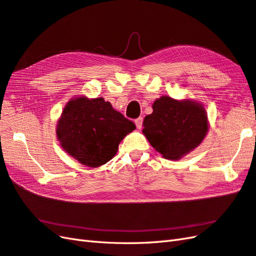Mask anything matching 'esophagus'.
<instances>
[{
	"instance_id": "1",
	"label": "esophagus",
	"mask_w": 256,
	"mask_h": 256,
	"mask_svg": "<svg viewBox=\"0 0 256 256\" xmlns=\"http://www.w3.org/2000/svg\"><path fill=\"white\" fill-rule=\"evenodd\" d=\"M134 124H136V128H138V129H141V128H142V124H143V118H142V117L136 118V120H134Z\"/></svg>"
}]
</instances>
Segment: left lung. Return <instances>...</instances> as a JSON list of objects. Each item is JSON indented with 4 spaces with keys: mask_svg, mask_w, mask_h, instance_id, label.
I'll return each instance as SVG.
<instances>
[{
    "mask_svg": "<svg viewBox=\"0 0 256 256\" xmlns=\"http://www.w3.org/2000/svg\"><path fill=\"white\" fill-rule=\"evenodd\" d=\"M146 116L142 132L165 158L178 160L196 148L206 136L208 115L201 104L162 96Z\"/></svg>",
    "mask_w": 256,
    "mask_h": 256,
    "instance_id": "8db88e82",
    "label": "left lung"
}]
</instances>
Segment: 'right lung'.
Returning a JSON list of instances; mask_svg holds the SVG:
<instances>
[{"mask_svg": "<svg viewBox=\"0 0 256 256\" xmlns=\"http://www.w3.org/2000/svg\"><path fill=\"white\" fill-rule=\"evenodd\" d=\"M134 129V122L103 98L81 96L67 103L56 134L65 151L79 163L98 167L115 156L120 142Z\"/></svg>", "mask_w": 256, "mask_h": 256, "instance_id": "1", "label": "right lung"}]
</instances>
